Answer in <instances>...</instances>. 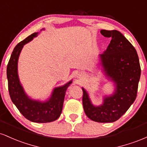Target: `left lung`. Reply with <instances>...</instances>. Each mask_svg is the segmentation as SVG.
Here are the masks:
<instances>
[{
  "label": "left lung",
  "mask_w": 147,
  "mask_h": 147,
  "mask_svg": "<svg viewBox=\"0 0 147 147\" xmlns=\"http://www.w3.org/2000/svg\"><path fill=\"white\" fill-rule=\"evenodd\" d=\"M104 36L111 38L110 44L100 55L108 77L116 84L113 95L104 98V104L94 106L84 88L82 103L88 117L97 122H113L129 109L137 97L141 68L137 52L133 45L117 30H101Z\"/></svg>",
  "instance_id": "1"
}]
</instances>
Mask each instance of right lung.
Returning a JSON list of instances; mask_svg holds the SVG:
<instances>
[{
    "label": "right lung",
    "instance_id": "1",
    "mask_svg": "<svg viewBox=\"0 0 147 147\" xmlns=\"http://www.w3.org/2000/svg\"><path fill=\"white\" fill-rule=\"evenodd\" d=\"M37 34L36 32L32 34L16 45L7 66V77L10 98L20 113L31 122L46 123L56 120L59 117L62 112L65 90L72 82L70 81L63 86L55 88L51 98L46 102L32 100L25 95L18 77V59L23 45L32 40Z\"/></svg>",
    "mask_w": 147,
    "mask_h": 147
}]
</instances>
